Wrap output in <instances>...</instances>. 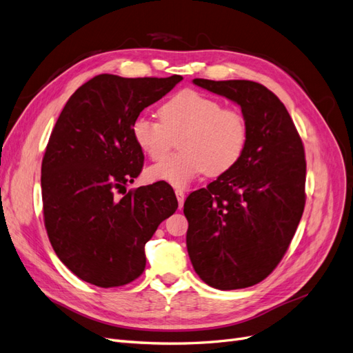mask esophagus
<instances>
[{
	"instance_id": "obj_1",
	"label": "esophagus",
	"mask_w": 353,
	"mask_h": 353,
	"mask_svg": "<svg viewBox=\"0 0 353 353\" xmlns=\"http://www.w3.org/2000/svg\"><path fill=\"white\" fill-rule=\"evenodd\" d=\"M175 194H176L178 205H179V209H181V208H183V205H184V200H185V193H184V190L176 188V190H175Z\"/></svg>"
}]
</instances>
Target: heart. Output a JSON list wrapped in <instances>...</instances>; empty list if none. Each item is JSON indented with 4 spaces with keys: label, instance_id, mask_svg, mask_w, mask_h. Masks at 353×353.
<instances>
[{
    "label": "heart",
    "instance_id": "1",
    "mask_svg": "<svg viewBox=\"0 0 353 353\" xmlns=\"http://www.w3.org/2000/svg\"><path fill=\"white\" fill-rule=\"evenodd\" d=\"M160 119L141 114L132 123L138 148L160 162L179 138L181 153L147 169L148 181L185 187L201 174L221 175L236 166L249 144V123L237 110L194 90L172 95L159 109Z\"/></svg>",
    "mask_w": 353,
    "mask_h": 353
}]
</instances>
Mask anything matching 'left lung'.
Masks as SVG:
<instances>
[{
	"instance_id": "1",
	"label": "left lung",
	"mask_w": 353,
	"mask_h": 353,
	"mask_svg": "<svg viewBox=\"0 0 353 353\" xmlns=\"http://www.w3.org/2000/svg\"><path fill=\"white\" fill-rule=\"evenodd\" d=\"M237 103L249 123L240 162L184 203L187 250L200 279L219 290L265 280L280 263L305 209L306 160L285 105L253 81L194 79Z\"/></svg>"
}]
</instances>
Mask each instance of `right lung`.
I'll return each instance as SVG.
<instances>
[{
  "label": "right lung",
  "mask_w": 353,
  "mask_h": 353,
  "mask_svg": "<svg viewBox=\"0 0 353 353\" xmlns=\"http://www.w3.org/2000/svg\"><path fill=\"white\" fill-rule=\"evenodd\" d=\"M183 77L97 74L61 110L41 168L42 210L59 259L81 280L119 287L145 268L144 245L178 208L172 187L159 181L130 190L144 154L132 138L135 117Z\"/></svg>",
  "instance_id": "obj_1"
}]
</instances>
